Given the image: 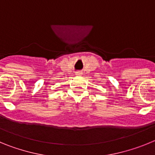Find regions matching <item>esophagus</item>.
<instances>
[{
    "mask_svg": "<svg viewBox=\"0 0 155 155\" xmlns=\"http://www.w3.org/2000/svg\"><path fill=\"white\" fill-rule=\"evenodd\" d=\"M75 74L78 75V76H80V75H82V72L81 71H77L76 73H75Z\"/></svg>",
    "mask_w": 155,
    "mask_h": 155,
    "instance_id": "34e87169",
    "label": "esophagus"
}]
</instances>
